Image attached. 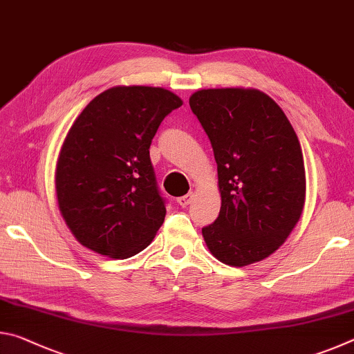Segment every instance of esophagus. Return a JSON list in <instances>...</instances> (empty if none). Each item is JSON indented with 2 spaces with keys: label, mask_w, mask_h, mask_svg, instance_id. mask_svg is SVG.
Returning a JSON list of instances; mask_svg holds the SVG:
<instances>
[{
  "label": "esophagus",
  "mask_w": 354,
  "mask_h": 354,
  "mask_svg": "<svg viewBox=\"0 0 354 354\" xmlns=\"http://www.w3.org/2000/svg\"><path fill=\"white\" fill-rule=\"evenodd\" d=\"M192 200H194V194H187V195H184V196H179L178 205L181 206V207H185V206L190 205Z\"/></svg>",
  "instance_id": "1"
}]
</instances>
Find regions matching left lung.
<instances>
[{"label": "left lung", "mask_w": 354, "mask_h": 354, "mask_svg": "<svg viewBox=\"0 0 354 354\" xmlns=\"http://www.w3.org/2000/svg\"><path fill=\"white\" fill-rule=\"evenodd\" d=\"M211 140L221 207L201 230L214 257L245 267L273 254L303 214L306 173L283 109L257 88H203L189 98Z\"/></svg>", "instance_id": "1"}]
</instances>
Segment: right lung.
Here are the masks:
<instances>
[{"label": "right lung", "instance_id": "right-lung-1", "mask_svg": "<svg viewBox=\"0 0 354 354\" xmlns=\"http://www.w3.org/2000/svg\"><path fill=\"white\" fill-rule=\"evenodd\" d=\"M183 100L162 87L117 86L77 115L59 151V211L84 247L112 259L145 250L164 223L149 145Z\"/></svg>", "mask_w": 354, "mask_h": 354}]
</instances>
